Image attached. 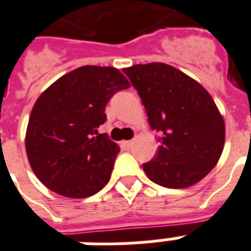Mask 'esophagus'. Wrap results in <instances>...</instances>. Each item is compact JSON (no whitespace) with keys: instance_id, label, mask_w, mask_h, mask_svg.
<instances>
[{"instance_id":"34e87169","label":"esophagus","mask_w":251,"mask_h":251,"mask_svg":"<svg viewBox=\"0 0 251 251\" xmlns=\"http://www.w3.org/2000/svg\"><path fill=\"white\" fill-rule=\"evenodd\" d=\"M133 145H134V141H124V142H122V146H125L126 149L133 148Z\"/></svg>"}]
</instances>
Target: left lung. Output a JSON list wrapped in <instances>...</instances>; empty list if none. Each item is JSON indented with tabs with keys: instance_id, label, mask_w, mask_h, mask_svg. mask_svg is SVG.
<instances>
[{
	"instance_id": "left-lung-1",
	"label": "left lung",
	"mask_w": 251,
	"mask_h": 251,
	"mask_svg": "<svg viewBox=\"0 0 251 251\" xmlns=\"http://www.w3.org/2000/svg\"><path fill=\"white\" fill-rule=\"evenodd\" d=\"M140 94L150 127L161 134L158 151L144 163L163 187L183 189L214 168L225 145V122L206 89L170 65L151 62L124 69Z\"/></svg>"
}]
</instances>
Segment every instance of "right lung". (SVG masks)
Segmentation results:
<instances>
[{
	"instance_id": "1",
	"label": "right lung",
	"mask_w": 251,
	"mask_h": 251,
	"mask_svg": "<svg viewBox=\"0 0 251 251\" xmlns=\"http://www.w3.org/2000/svg\"><path fill=\"white\" fill-rule=\"evenodd\" d=\"M129 86L118 69L86 65L62 75L38 97L25 148L33 172L48 189L86 198L109 182L120 148L97 129L106 121L109 100Z\"/></svg>"
}]
</instances>
